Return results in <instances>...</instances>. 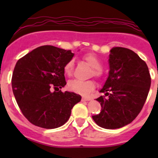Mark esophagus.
<instances>
[{
	"mask_svg": "<svg viewBox=\"0 0 158 158\" xmlns=\"http://www.w3.org/2000/svg\"><path fill=\"white\" fill-rule=\"evenodd\" d=\"M89 100H91L90 98H85V97H83V98H82V102H85V101H89Z\"/></svg>",
	"mask_w": 158,
	"mask_h": 158,
	"instance_id": "obj_1",
	"label": "esophagus"
}]
</instances>
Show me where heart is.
Wrapping results in <instances>:
<instances>
[{
    "instance_id": "b5f03b06",
    "label": "heart",
    "mask_w": 158,
    "mask_h": 158,
    "mask_svg": "<svg viewBox=\"0 0 158 158\" xmlns=\"http://www.w3.org/2000/svg\"><path fill=\"white\" fill-rule=\"evenodd\" d=\"M83 60L86 62L89 66L92 67L90 75L93 76L97 79H101L102 77V63L97 56L92 53H87L83 56ZM73 60L68 61L63 67V71L66 76H72L73 72ZM68 88L73 92L82 95H89L95 88V84L93 80H78L73 79L68 82Z\"/></svg>"
}]
</instances>
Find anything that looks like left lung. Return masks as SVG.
Returning a JSON list of instances; mask_svg holds the SVG:
<instances>
[{"label": "left lung", "mask_w": 158, "mask_h": 158, "mask_svg": "<svg viewBox=\"0 0 158 158\" xmlns=\"http://www.w3.org/2000/svg\"><path fill=\"white\" fill-rule=\"evenodd\" d=\"M109 76L96 98L101 112L92 116L98 126L116 129L130 124L145 103L151 78L145 62L124 47H114L109 55Z\"/></svg>", "instance_id": "1"}]
</instances>
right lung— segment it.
Wrapping results in <instances>:
<instances>
[{"label":"right lung","mask_w":158,"mask_h":158,"mask_svg":"<svg viewBox=\"0 0 158 158\" xmlns=\"http://www.w3.org/2000/svg\"><path fill=\"white\" fill-rule=\"evenodd\" d=\"M71 50L42 46L18 60L11 79L13 93L24 117L40 128H59L69 120L72 109L82 97L63 92L66 85L64 65Z\"/></svg>","instance_id":"1"}]
</instances>
